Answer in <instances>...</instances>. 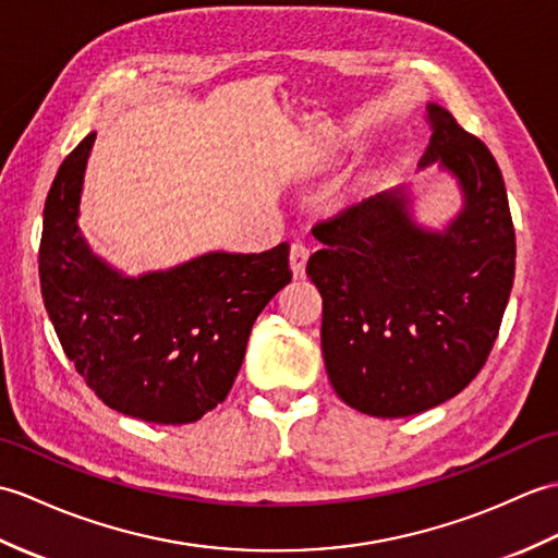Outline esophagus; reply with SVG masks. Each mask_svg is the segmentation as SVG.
I'll return each mask as SVG.
<instances>
[{
	"mask_svg": "<svg viewBox=\"0 0 558 558\" xmlns=\"http://www.w3.org/2000/svg\"><path fill=\"white\" fill-rule=\"evenodd\" d=\"M307 257H311V247H307L303 241H295V243L291 245V255H289L291 269H293V277H295V279H303V277H305V263H307Z\"/></svg>",
	"mask_w": 558,
	"mask_h": 558,
	"instance_id": "esophagus-1",
	"label": "esophagus"
}]
</instances>
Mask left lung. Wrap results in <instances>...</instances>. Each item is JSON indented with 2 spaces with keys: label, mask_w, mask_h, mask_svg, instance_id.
I'll list each match as a JSON object with an SVG mask.
<instances>
[{
  "label": "left lung",
  "mask_w": 558,
  "mask_h": 558,
  "mask_svg": "<svg viewBox=\"0 0 558 558\" xmlns=\"http://www.w3.org/2000/svg\"><path fill=\"white\" fill-rule=\"evenodd\" d=\"M420 169L456 179L444 231L417 225L405 185L317 221L307 277L322 295V355L343 403L373 417L429 411L485 365L515 275V231L497 159L429 102Z\"/></svg>",
  "instance_id": "left-lung-1"
}]
</instances>
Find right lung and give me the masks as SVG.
Here are the masks:
<instances>
[{"label": "right lung", "mask_w": 558, "mask_h": 558, "mask_svg": "<svg viewBox=\"0 0 558 558\" xmlns=\"http://www.w3.org/2000/svg\"><path fill=\"white\" fill-rule=\"evenodd\" d=\"M93 143L95 133L85 135L47 193L40 241L47 315L102 403L155 425L195 423L227 399L257 315L291 281L289 243L121 275L78 229Z\"/></svg>", "instance_id": "obj_1"}]
</instances>
